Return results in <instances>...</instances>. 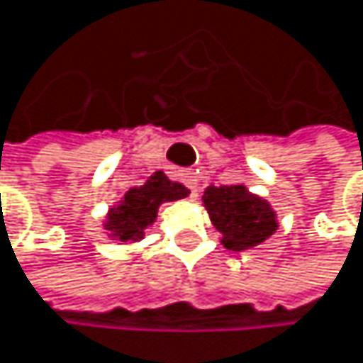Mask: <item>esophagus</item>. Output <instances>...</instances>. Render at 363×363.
Here are the masks:
<instances>
[{
  "label": "esophagus",
  "mask_w": 363,
  "mask_h": 363,
  "mask_svg": "<svg viewBox=\"0 0 363 363\" xmlns=\"http://www.w3.org/2000/svg\"><path fill=\"white\" fill-rule=\"evenodd\" d=\"M178 176H180V180H183V183L191 189V194H194L196 187H198V176H196V172H191V169H180Z\"/></svg>",
  "instance_id": "34e87169"
}]
</instances>
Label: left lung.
Instances as JSON below:
<instances>
[{
  "label": "left lung",
  "mask_w": 363,
  "mask_h": 363,
  "mask_svg": "<svg viewBox=\"0 0 363 363\" xmlns=\"http://www.w3.org/2000/svg\"><path fill=\"white\" fill-rule=\"evenodd\" d=\"M203 203L213 227L223 233V245L231 251L260 245L278 229L271 205L245 185H211L205 189Z\"/></svg>",
  "instance_id": "obj_1"
}]
</instances>
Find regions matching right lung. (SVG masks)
<instances>
[{
    "label": "right lung",
    "instance_id": "add662e5",
    "mask_svg": "<svg viewBox=\"0 0 363 363\" xmlns=\"http://www.w3.org/2000/svg\"><path fill=\"white\" fill-rule=\"evenodd\" d=\"M189 196V189L169 180L163 172H154L145 183L132 187L118 205L108 213L106 227L112 238L121 242H138L145 229L156 220L158 207L167 200H180Z\"/></svg>",
    "mask_w": 363,
    "mask_h": 363
}]
</instances>
